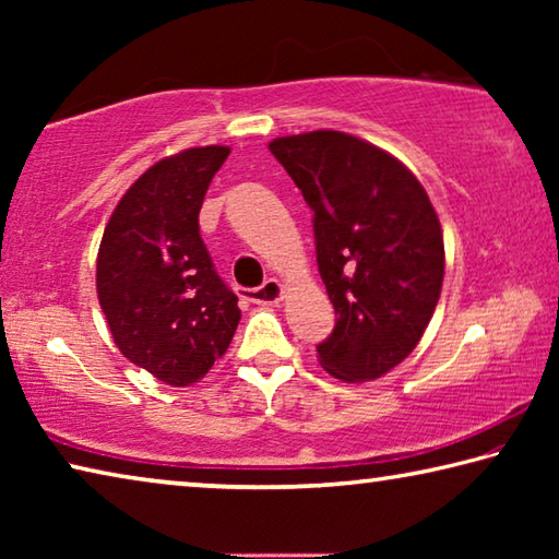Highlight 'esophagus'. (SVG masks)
Returning a JSON list of instances; mask_svg holds the SVG:
<instances>
[{
  "label": "esophagus",
  "mask_w": 559,
  "mask_h": 559,
  "mask_svg": "<svg viewBox=\"0 0 559 559\" xmlns=\"http://www.w3.org/2000/svg\"><path fill=\"white\" fill-rule=\"evenodd\" d=\"M243 298L257 302V306H276V302H281V298H283V286L276 278H269L259 288L243 290Z\"/></svg>",
  "instance_id": "obj_1"
}]
</instances>
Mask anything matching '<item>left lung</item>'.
Wrapping results in <instances>:
<instances>
[{"label": "left lung", "instance_id": "8db88e82", "mask_svg": "<svg viewBox=\"0 0 559 559\" xmlns=\"http://www.w3.org/2000/svg\"><path fill=\"white\" fill-rule=\"evenodd\" d=\"M313 210L318 271L335 328L323 370L370 382L409 357L443 283V234L427 189L400 159L340 130L269 145Z\"/></svg>", "mask_w": 559, "mask_h": 559}]
</instances>
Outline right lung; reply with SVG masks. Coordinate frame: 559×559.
Instances as JSON below:
<instances>
[{
	"label": "right lung",
	"instance_id": "obj_1",
	"mask_svg": "<svg viewBox=\"0 0 559 559\" xmlns=\"http://www.w3.org/2000/svg\"><path fill=\"white\" fill-rule=\"evenodd\" d=\"M229 153L206 145L159 159L122 194L98 249L96 288L112 340L173 386L202 380L241 320L200 236L204 194Z\"/></svg>",
	"mask_w": 559,
	"mask_h": 559
}]
</instances>
